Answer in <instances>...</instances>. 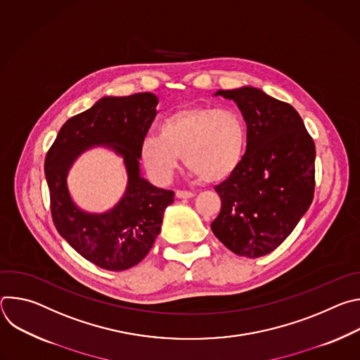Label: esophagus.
<instances>
[{"mask_svg": "<svg viewBox=\"0 0 360 360\" xmlns=\"http://www.w3.org/2000/svg\"><path fill=\"white\" fill-rule=\"evenodd\" d=\"M175 195H176V198L186 199V198H192L195 193H193V192H191V191H182V189H178V191L175 192Z\"/></svg>", "mask_w": 360, "mask_h": 360, "instance_id": "34e87169", "label": "esophagus"}]
</instances>
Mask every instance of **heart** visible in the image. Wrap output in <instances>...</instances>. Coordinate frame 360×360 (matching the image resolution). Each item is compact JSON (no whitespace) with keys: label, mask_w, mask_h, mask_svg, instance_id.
<instances>
[{"label":"heart","mask_w":360,"mask_h":360,"mask_svg":"<svg viewBox=\"0 0 360 360\" xmlns=\"http://www.w3.org/2000/svg\"><path fill=\"white\" fill-rule=\"evenodd\" d=\"M248 143L243 118L233 110L189 105L168 115L160 136L149 135L141 143V158L148 174L167 182L178 158L205 182H222L240 167Z\"/></svg>","instance_id":"b5f03b06"}]
</instances>
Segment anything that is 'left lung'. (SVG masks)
I'll use <instances>...</instances> for the list:
<instances>
[{
  "mask_svg": "<svg viewBox=\"0 0 360 360\" xmlns=\"http://www.w3.org/2000/svg\"><path fill=\"white\" fill-rule=\"evenodd\" d=\"M233 99L248 127L236 172L215 186L222 207L211 224L233 253L259 258L276 249L309 210L315 192V142L296 110L261 89L218 91Z\"/></svg>",
  "mask_w": 360,
  "mask_h": 360,
  "instance_id": "obj_1",
  "label": "left lung"
}]
</instances>
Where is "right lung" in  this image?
Masks as SVG:
<instances>
[{"instance_id": "add662e5", "label": "right lung", "mask_w": 360, "mask_h": 360, "mask_svg": "<svg viewBox=\"0 0 360 360\" xmlns=\"http://www.w3.org/2000/svg\"><path fill=\"white\" fill-rule=\"evenodd\" d=\"M158 98L150 92L108 96L70 118L45 157L51 215L60 235L84 258L107 271L139 264L155 242L174 191L150 185L139 175L141 143L157 115ZM92 144H108L122 156L129 186L117 207L95 216L78 210L68 193L66 175L76 157Z\"/></svg>"}]
</instances>
